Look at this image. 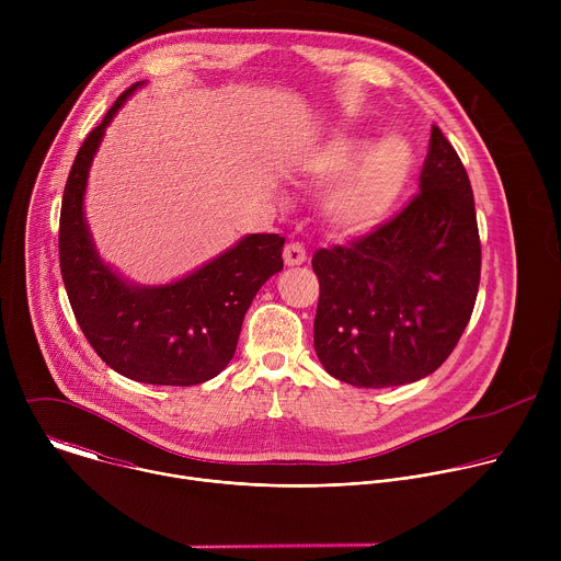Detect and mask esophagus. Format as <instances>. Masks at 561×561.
Returning a JSON list of instances; mask_svg holds the SVG:
<instances>
[{
  "instance_id": "34e87169",
  "label": "esophagus",
  "mask_w": 561,
  "mask_h": 561,
  "mask_svg": "<svg viewBox=\"0 0 561 561\" xmlns=\"http://www.w3.org/2000/svg\"><path fill=\"white\" fill-rule=\"evenodd\" d=\"M284 262H286L288 266H299V264H304V262H306V249H304L299 242L286 244V249H284Z\"/></svg>"
}]
</instances>
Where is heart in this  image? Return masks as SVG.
<instances>
[{"label": "heart", "instance_id": "b5f03b06", "mask_svg": "<svg viewBox=\"0 0 561 561\" xmlns=\"http://www.w3.org/2000/svg\"><path fill=\"white\" fill-rule=\"evenodd\" d=\"M310 169L322 180L350 173L329 193L327 213L346 230H364L379 224L402 197L413 171V150L399 137L370 150L366 139L342 137L319 152Z\"/></svg>", "mask_w": 561, "mask_h": 561}]
</instances>
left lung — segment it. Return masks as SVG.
Here are the masks:
<instances>
[{
  "instance_id": "left-lung-1",
  "label": "left lung",
  "mask_w": 561,
  "mask_h": 561,
  "mask_svg": "<svg viewBox=\"0 0 561 561\" xmlns=\"http://www.w3.org/2000/svg\"><path fill=\"white\" fill-rule=\"evenodd\" d=\"M314 351L340 381L386 388L437 370L474 308L482 244L468 173L433 126L420 191L346 247L312 255Z\"/></svg>"
}]
</instances>
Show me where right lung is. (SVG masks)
Instances as JSON below:
<instances>
[{
	"mask_svg": "<svg viewBox=\"0 0 561 561\" xmlns=\"http://www.w3.org/2000/svg\"><path fill=\"white\" fill-rule=\"evenodd\" d=\"M126 89L77 150L59 215V268L75 319L93 351L119 375L159 386L213 379L234 355L244 314L262 284L284 268L279 234H249L197 273L135 288L95 255L82 202L93 154Z\"/></svg>",
	"mask_w": 561,
	"mask_h": 561,
	"instance_id": "right-lung-1",
	"label": "right lung"
}]
</instances>
